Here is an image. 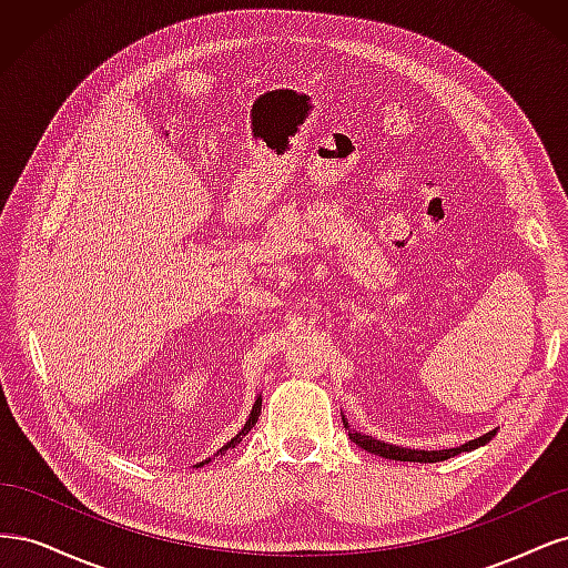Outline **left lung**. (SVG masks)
Segmentation results:
<instances>
[{"instance_id":"left-lung-1","label":"left lung","mask_w":568,"mask_h":568,"mask_svg":"<svg viewBox=\"0 0 568 568\" xmlns=\"http://www.w3.org/2000/svg\"><path fill=\"white\" fill-rule=\"evenodd\" d=\"M343 424L348 426L346 419H343ZM495 434H497V432H490V434L480 436V438H476V440L464 443V445H459V448H453V450H407V448H395V445L382 443V440H376V438H372V436H363V434H357V432H351L348 436H351V440H353L355 445H359V448L372 453V455H379V457H386V459H398V462H428V464H432V462L450 459V457H455V455H459V453L476 450V448H480V445L490 443V440L495 438Z\"/></svg>"}]
</instances>
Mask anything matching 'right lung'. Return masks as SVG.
Segmentation results:
<instances>
[{"mask_svg": "<svg viewBox=\"0 0 568 568\" xmlns=\"http://www.w3.org/2000/svg\"><path fill=\"white\" fill-rule=\"evenodd\" d=\"M257 415H261V398H257V400H255V405H253V412H251V417H248L246 426L242 428V432H239V436H236V438H232V440H230V443L225 445V448H222V450H220V455H222V453H225L227 448H234V445H236L239 440H242V436H246V434L251 432V428H253V424L257 422ZM205 462H209V459H205ZM199 467H203V462L199 464Z\"/></svg>", "mask_w": 568, "mask_h": 568, "instance_id": "obj_1", "label": "right lung"}]
</instances>
